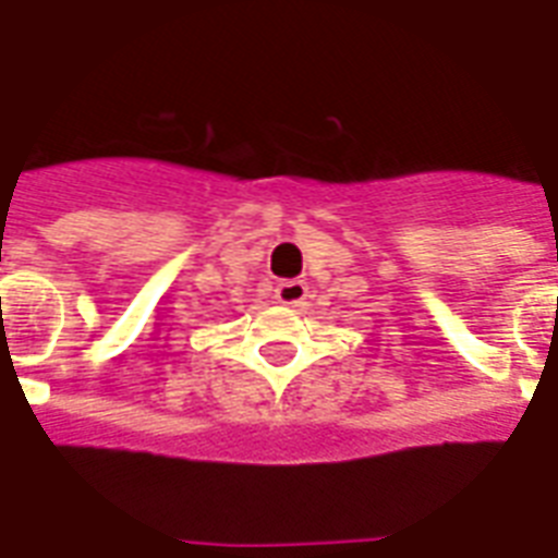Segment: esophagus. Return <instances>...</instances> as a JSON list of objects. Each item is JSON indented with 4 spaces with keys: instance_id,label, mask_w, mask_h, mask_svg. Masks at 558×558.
Wrapping results in <instances>:
<instances>
[{
    "instance_id": "1",
    "label": "esophagus",
    "mask_w": 558,
    "mask_h": 558,
    "mask_svg": "<svg viewBox=\"0 0 558 558\" xmlns=\"http://www.w3.org/2000/svg\"><path fill=\"white\" fill-rule=\"evenodd\" d=\"M275 298L283 306H301L306 301V283H301V280H283L275 289Z\"/></svg>"
}]
</instances>
